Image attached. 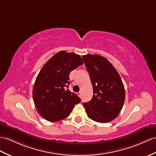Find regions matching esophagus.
I'll list each match as a JSON object with an SVG mask.
<instances>
[{"label": "esophagus", "instance_id": "1", "mask_svg": "<svg viewBox=\"0 0 156 156\" xmlns=\"http://www.w3.org/2000/svg\"><path fill=\"white\" fill-rule=\"evenodd\" d=\"M77 95H78L79 97H81V92H78V93H77Z\"/></svg>", "mask_w": 156, "mask_h": 156}]
</instances>
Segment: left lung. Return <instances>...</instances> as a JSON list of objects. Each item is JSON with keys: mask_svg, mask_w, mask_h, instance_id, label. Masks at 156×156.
I'll list each match as a JSON object with an SVG mask.
<instances>
[{"mask_svg": "<svg viewBox=\"0 0 156 156\" xmlns=\"http://www.w3.org/2000/svg\"><path fill=\"white\" fill-rule=\"evenodd\" d=\"M93 87V98L84 102L89 119L101 123L113 120L122 108L124 87L117 71L108 59L99 55H83Z\"/></svg>", "mask_w": 156, "mask_h": 156, "instance_id": "obj_1", "label": "left lung"}]
</instances>
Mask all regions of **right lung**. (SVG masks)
I'll return each instance as SVG.
<instances>
[{
    "label": "right lung",
    "mask_w": 156,
    "mask_h": 156,
    "mask_svg": "<svg viewBox=\"0 0 156 156\" xmlns=\"http://www.w3.org/2000/svg\"><path fill=\"white\" fill-rule=\"evenodd\" d=\"M83 63L79 55L61 51L41 68L34 83L32 96L37 112L44 119L50 122L65 119L74 106L81 102L68 87L70 72Z\"/></svg>",
    "instance_id": "1"
}]
</instances>
